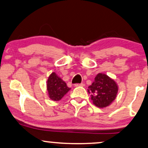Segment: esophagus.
<instances>
[{"label": "esophagus", "mask_w": 148, "mask_h": 148, "mask_svg": "<svg viewBox=\"0 0 148 148\" xmlns=\"http://www.w3.org/2000/svg\"><path fill=\"white\" fill-rule=\"evenodd\" d=\"M75 87H78V86H84V84L83 83H81V84H75Z\"/></svg>", "instance_id": "34e87169"}]
</instances>
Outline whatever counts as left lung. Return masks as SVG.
Here are the masks:
<instances>
[{
  "instance_id": "obj_1",
  "label": "left lung",
  "mask_w": 148,
  "mask_h": 148,
  "mask_svg": "<svg viewBox=\"0 0 148 148\" xmlns=\"http://www.w3.org/2000/svg\"><path fill=\"white\" fill-rule=\"evenodd\" d=\"M88 92L90 94L94 105L98 108H105L115 99L118 86L107 75L98 73L95 77V81L88 86Z\"/></svg>"
}]
</instances>
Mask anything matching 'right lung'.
<instances>
[{
	"instance_id": "1",
	"label": "right lung",
	"mask_w": 148,
	"mask_h": 148,
	"mask_svg": "<svg viewBox=\"0 0 148 148\" xmlns=\"http://www.w3.org/2000/svg\"><path fill=\"white\" fill-rule=\"evenodd\" d=\"M47 90L49 98L53 101H60L69 90L65 82L58 77L56 73H52L47 80Z\"/></svg>"
}]
</instances>
